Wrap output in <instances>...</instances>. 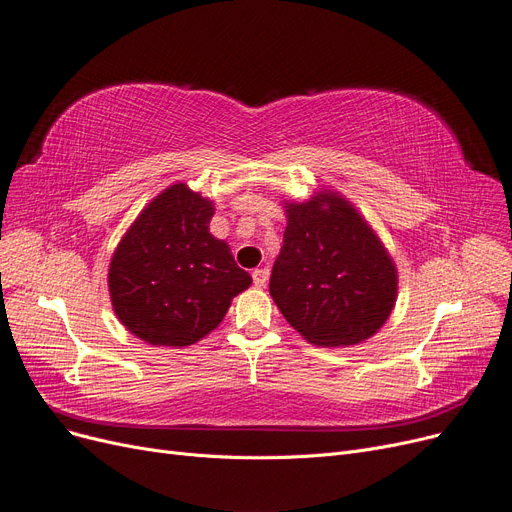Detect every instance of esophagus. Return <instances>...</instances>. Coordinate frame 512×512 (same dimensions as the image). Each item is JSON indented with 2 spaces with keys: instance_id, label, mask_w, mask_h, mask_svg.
<instances>
[{
  "instance_id": "1",
  "label": "esophagus",
  "mask_w": 512,
  "mask_h": 512,
  "mask_svg": "<svg viewBox=\"0 0 512 512\" xmlns=\"http://www.w3.org/2000/svg\"><path fill=\"white\" fill-rule=\"evenodd\" d=\"M268 278H270V270H268V268H257V270H253V285H255V287H266Z\"/></svg>"
}]
</instances>
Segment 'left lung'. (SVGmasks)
Segmentation results:
<instances>
[{
  "mask_svg": "<svg viewBox=\"0 0 512 512\" xmlns=\"http://www.w3.org/2000/svg\"><path fill=\"white\" fill-rule=\"evenodd\" d=\"M270 295L316 346H354L380 329L396 301V268L356 208L335 192L287 204Z\"/></svg>",
  "mask_w": 512,
  "mask_h": 512,
  "instance_id": "left-lung-1",
  "label": "left lung"
}]
</instances>
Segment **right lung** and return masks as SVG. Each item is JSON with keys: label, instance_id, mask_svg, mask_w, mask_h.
I'll return each instance as SVG.
<instances>
[{"label": "right lung", "instance_id": "right-lung-1", "mask_svg": "<svg viewBox=\"0 0 512 512\" xmlns=\"http://www.w3.org/2000/svg\"><path fill=\"white\" fill-rule=\"evenodd\" d=\"M211 200L185 183L149 202L109 266L120 323L151 346H189L211 333L232 297L251 285L230 246L208 232Z\"/></svg>", "mask_w": 512, "mask_h": 512}]
</instances>
